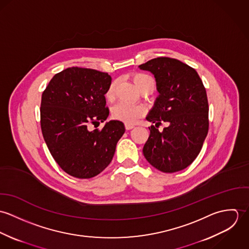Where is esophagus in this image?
I'll return each instance as SVG.
<instances>
[{
	"mask_svg": "<svg viewBox=\"0 0 249 249\" xmlns=\"http://www.w3.org/2000/svg\"><path fill=\"white\" fill-rule=\"evenodd\" d=\"M132 128H134V125L129 124H125V129H126V130H130V129H132Z\"/></svg>",
	"mask_w": 249,
	"mask_h": 249,
	"instance_id": "1",
	"label": "esophagus"
}]
</instances>
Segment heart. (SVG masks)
<instances>
[{
  "label": "heart",
  "instance_id": "1",
  "mask_svg": "<svg viewBox=\"0 0 249 249\" xmlns=\"http://www.w3.org/2000/svg\"><path fill=\"white\" fill-rule=\"evenodd\" d=\"M132 80L137 88L142 91L152 92L155 89L156 82L154 78L145 72H134L132 74ZM106 99L108 102H112L115 98V82H112L106 92ZM143 114V108L140 106H133L124 103L118 104L112 108L111 116L113 119L122 121L125 124H134Z\"/></svg>",
  "mask_w": 249,
  "mask_h": 249
}]
</instances>
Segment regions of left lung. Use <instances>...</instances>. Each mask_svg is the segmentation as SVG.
Returning a JSON list of instances; mask_svg holds the SVG:
<instances>
[{"mask_svg": "<svg viewBox=\"0 0 249 249\" xmlns=\"http://www.w3.org/2000/svg\"><path fill=\"white\" fill-rule=\"evenodd\" d=\"M151 71L160 93L146 120L155 124L142 153L163 173L179 172L199 154L209 129V106L205 87L196 71L180 60L160 56L139 66ZM163 121L169 126L162 133Z\"/></svg>", "mask_w": 249, "mask_h": 249, "instance_id": "obj_1", "label": "left lung"}]
</instances>
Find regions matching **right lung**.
<instances>
[{"label":"right lung","mask_w":249,"mask_h":249,"mask_svg":"<svg viewBox=\"0 0 249 249\" xmlns=\"http://www.w3.org/2000/svg\"><path fill=\"white\" fill-rule=\"evenodd\" d=\"M107 72L70 67L57 72L42 93L40 124L47 146L68 175L91 178L112 161L116 144L125 131L120 121L90 130L109 115L106 92L111 84Z\"/></svg>","instance_id":"add662e5"}]
</instances>
